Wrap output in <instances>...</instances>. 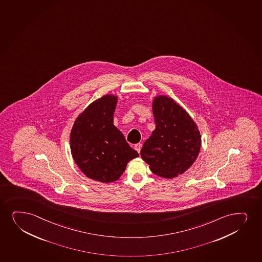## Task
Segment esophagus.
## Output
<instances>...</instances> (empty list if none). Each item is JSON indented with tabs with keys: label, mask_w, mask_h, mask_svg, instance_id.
<instances>
[{
	"label": "esophagus",
	"mask_w": 262,
	"mask_h": 262,
	"mask_svg": "<svg viewBox=\"0 0 262 262\" xmlns=\"http://www.w3.org/2000/svg\"><path fill=\"white\" fill-rule=\"evenodd\" d=\"M134 147H135L136 150H137L139 154V152H140V150H141V147H142V145H141L140 143H138V144H136Z\"/></svg>",
	"instance_id": "34e87169"
}]
</instances>
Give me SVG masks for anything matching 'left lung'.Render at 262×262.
Listing matches in <instances>:
<instances>
[{"instance_id": "1", "label": "left lung", "mask_w": 262, "mask_h": 262, "mask_svg": "<svg viewBox=\"0 0 262 262\" xmlns=\"http://www.w3.org/2000/svg\"><path fill=\"white\" fill-rule=\"evenodd\" d=\"M152 113L155 129L144 143L140 155L152 173L176 178L197 159L201 134L187 112L170 98L155 97Z\"/></svg>"}]
</instances>
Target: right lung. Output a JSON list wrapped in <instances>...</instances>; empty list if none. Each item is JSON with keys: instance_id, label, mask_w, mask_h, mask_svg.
<instances>
[{"instance_id": "add662e5", "label": "right lung", "mask_w": 262, "mask_h": 262, "mask_svg": "<svg viewBox=\"0 0 262 262\" xmlns=\"http://www.w3.org/2000/svg\"><path fill=\"white\" fill-rule=\"evenodd\" d=\"M117 96L105 95L90 104L75 121L71 150L76 164L88 178L117 181L127 163L139 156L113 124Z\"/></svg>"}]
</instances>
